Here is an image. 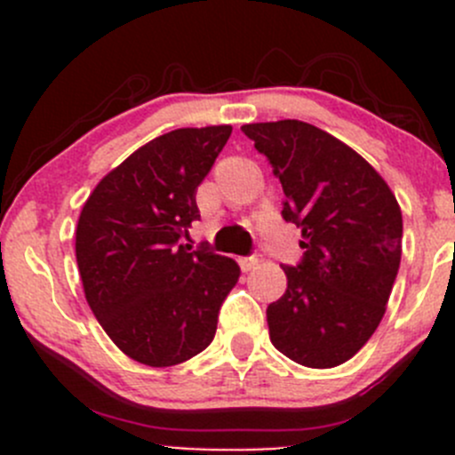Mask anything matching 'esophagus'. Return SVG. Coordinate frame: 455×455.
Instances as JSON below:
<instances>
[{
  "label": "esophagus",
  "mask_w": 455,
  "mask_h": 455,
  "mask_svg": "<svg viewBox=\"0 0 455 455\" xmlns=\"http://www.w3.org/2000/svg\"><path fill=\"white\" fill-rule=\"evenodd\" d=\"M257 264H259V259H257L255 255L253 257H240V266H242V270H244V273L253 270Z\"/></svg>",
  "instance_id": "1"
}]
</instances>
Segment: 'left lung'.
<instances>
[{"label":"left lung","instance_id":"left-lung-1","mask_svg":"<svg viewBox=\"0 0 455 455\" xmlns=\"http://www.w3.org/2000/svg\"><path fill=\"white\" fill-rule=\"evenodd\" d=\"M242 132L273 164L283 220L304 237L299 264L283 266L286 292L266 308L270 341L306 368L346 363L385 315L401 266V206L363 156L310 123Z\"/></svg>","mask_w":455,"mask_h":455}]
</instances>
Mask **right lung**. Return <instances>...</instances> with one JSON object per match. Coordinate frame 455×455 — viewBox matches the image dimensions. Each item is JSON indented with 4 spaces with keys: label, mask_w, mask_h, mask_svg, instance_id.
<instances>
[{
    "label": "right lung",
    "mask_w": 455,
    "mask_h": 455,
    "mask_svg": "<svg viewBox=\"0 0 455 455\" xmlns=\"http://www.w3.org/2000/svg\"><path fill=\"white\" fill-rule=\"evenodd\" d=\"M231 132L182 127L149 140L96 185L79 215L87 304L118 350L142 365L200 355L240 277L231 257L180 244L200 218L196 191Z\"/></svg>",
    "instance_id": "obj_1"
}]
</instances>
